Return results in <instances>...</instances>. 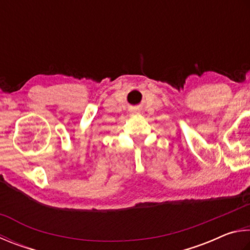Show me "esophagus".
<instances>
[{
    "mask_svg": "<svg viewBox=\"0 0 250 250\" xmlns=\"http://www.w3.org/2000/svg\"><path fill=\"white\" fill-rule=\"evenodd\" d=\"M133 115H134V114H133Z\"/></svg>",
    "mask_w": 250,
    "mask_h": 250,
    "instance_id": "1",
    "label": "esophagus"
}]
</instances>
